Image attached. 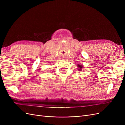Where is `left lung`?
I'll use <instances>...</instances> for the list:
<instances>
[{
	"label": "left lung",
	"instance_id": "left-lung-1",
	"mask_svg": "<svg viewBox=\"0 0 125 125\" xmlns=\"http://www.w3.org/2000/svg\"><path fill=\"white\" fill-rule=\"evenodd\" d=\"M78 70H81L82 69V68L83 67V65H78Z\"/></svg>",
	"mask_w": 125,
	"mask_h": 125
}]
</instances>
